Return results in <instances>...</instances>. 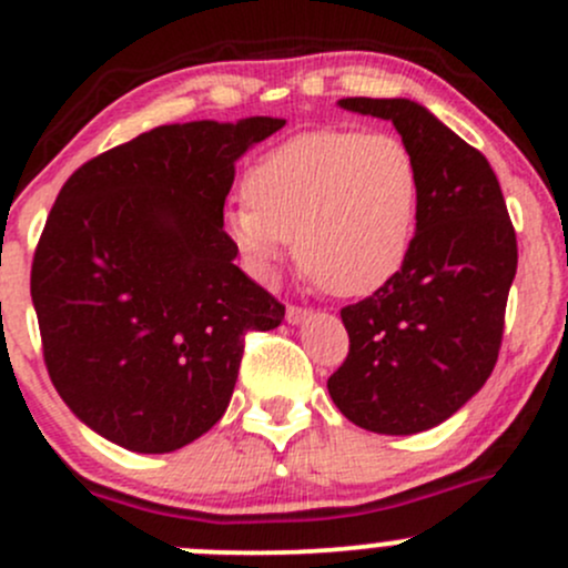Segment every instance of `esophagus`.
<instances>
[{"label": "esophagus", "mask_w": 568, "mask_h": 568, "mask_svg": "<svg viewBox=\"0 0 568 568\" xmlns=\"http://www.w3.org/2000/svg\"><path fill=\"white\" fill-rule=\"evenodd\" d=\"M310 318V310L307 307H296V304H291L288 310H285V321H288V324H304V321Z\"/></svg>", "instance_id": "obj_1"}]
</instances>
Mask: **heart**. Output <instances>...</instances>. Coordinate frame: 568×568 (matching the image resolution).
Returning a JSON list of instances; mask_svg holds the SVG:
<instances>
[{
	"mask_svg": "<svg viewBox=\"0 0 568 568\" xmlns=\"http://www.w3.org/2000/svg\"><path fill=\"white\" fill-rule=\"evenodd\" d=\"M244 199L225 214V231L261 280L274 277L294 242L300 266L332 294L367 296L408 261L422 169L392 133L313 130L261 154Z\"/></svg>",
	"mask_w": 568,
	"mask_h": 568,
	"instance_id": "b5f03b06",
	"label": "heart"
}]
</instances>
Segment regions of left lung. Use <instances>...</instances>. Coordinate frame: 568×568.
I'll return each instance as SVG.
<instances>
[{"label": "left lung", "mask_w": 568, "mask_h": 568, "mask_svg": "<svg viewBox=\"0 0 568 568\" xmlns=\"http://www.w3.org/2000/svg\"><path fill=\"white\" fill-rule=\"evenodd\" d=\"M389 119L422 169L414 247L397 277L339 310L351 348L329 378L339 414L381 435H414L457 414L498 362L517 236L487 158L425 105L345 98Z\"/></svg>", "instance_id": "obj_1"}]
</instances>
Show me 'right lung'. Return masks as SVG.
<instances>
[{"mask_svg": "<svg viewBox=\"0 0 568 568\" xmlns=\"http://www.w3.org/2000/svg\"><path fill=\"white\" fill-rule=\"evenodd\" d=\"M283 124H163L59 190L32 304L59 397L111 444L165 455L201 438L229 408L244 334L283 321L223 231L236 160Z\"/></svg>", "mask_w": 568, "mask_h": 568, "instance_id": "right-lung-1", "label": "right lung"}]
</instances>
